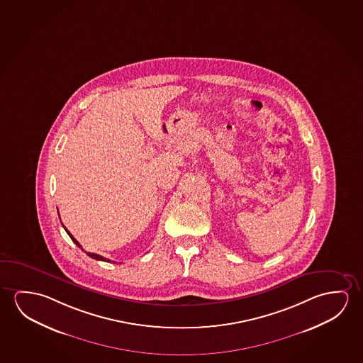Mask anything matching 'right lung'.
Masks as SVG:
<instances>
[{
	"label": "right lung",
	"mask_w": 363,
	"mask_h": 363,
	"mask_svg": "<svg viewBox=\"0 0 363 363\" xmlns=\"http://www.w3.org/2000/svg\"><path fill=\"white\" fill-rule=\"evenodd\" d=\"M62 228L65 229V231H67V235L70 236V239H72V240H73L74 242H75V244H77V245H78L79 247L82 249V245L79 244L78 241L75 240V238H74L73 235L70 234V233L67 231V228H65L64 225H62ZM82 250H83V249H82ZM86 255H89L90 257H93V259H95V260H101V262H111V260H108L106 257H101V255H98V254H93V252H86Z\"/></svg>",
	"instance_id": "1"
}]
</instances>
